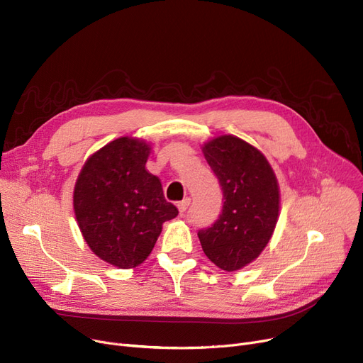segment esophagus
Instances as JSON below:
<instances>
[{"mask_svg":"<svg viewBox=\"0 0 363 363\" xmlns=\"http://www.w3.org/2000/svg\"><path fill=\"white\" fill-rule=\"evenodd\" d=\"M189 203H191V200H189V199H184L182 201H179V203L177 204V206H178V211H179V213H181V215H184V213H185V211L188 208Z\"/></svg>","mask_w":363,"mask_h":363,"instance_id":"esophagus-1","label":"esophagus"}]
</instances>
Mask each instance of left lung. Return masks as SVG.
I'll use <instances>...</instances> for the list:
<instances>
[{
  "instance_id": "left-lung-1",
  "label": "left lung",
  "mask_w": 363,
  "mask_h": 363,
  "mask_svg": "<svg viewBox=\"0 0 363 363\" xmlns=\"http://www.w3.org/2000/svg\"><path fill=\"white\" fill-rule=\"evenodd\" d=\"M203 152L225 201L215 223L197 235L204 255L233 272L255 260L269 242L279 212L278 182L262 152L237 137H218Z\"/></svg>"
}]
</instances>
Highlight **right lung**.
<instances>
[{
    "label": "right lung",
    "mask_w": 363,
    "mask_h": 363,
    "mask_svg": "<svg viewBox=\"0 0 363 363\" xmlns=\"http://www.w3.org/2000/svg\"><path fill=\"white\" fill-rule=\"evenodd\" d=\"M148 152L143 141L114 140L88 159L74 185V215L86 244L122 269L143 263L163 222L178 216L160 179L145 170Z\"/></svg>",
    "instance_id": "1"
}]
</instances>
